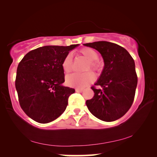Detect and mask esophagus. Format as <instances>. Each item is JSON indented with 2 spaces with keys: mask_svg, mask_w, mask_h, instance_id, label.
Returning a JSON list of instances; mask_svg holds the SVG:
<instances>
[{
  "mask_svg": "<svg viewBox=\"0 0 157 157\" xmlns=\"http://www.w3.org/2000/svg\"><path fill=\"white\" fill-rule=\"evenodd\" d=\"M75 91L77 92H78V93H82V92L83 91V89H76Z\"/></svg>",
  "mask_w": 157,
  "mask_h": 157,
  "instance_id": "esophagus-1",
  "label": "esophagus"
}]
</instances>
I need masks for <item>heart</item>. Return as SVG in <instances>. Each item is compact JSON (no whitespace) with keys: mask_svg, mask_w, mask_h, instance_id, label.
<instances>
[{"mask_svg":"<svg viewBox=\"0 0 157 157\" xmlns=\"http://www.w3.org/2000/svg\"><path fill=\"white\" fill-rule=\"evenodd\" d=\"M83 56L89 61L87 69H91L94 71H98L100 69V63L96 60L98 58V54L94 49L89 47H84L79 51ZM61 67L63 71L66 73H70L73 69V57L71 54H68L64 57L61 63ZM94 80V75L91 72L83 74L73 73L66 77V82L68 86L72 87L82 89L93 82Z\"/></svg>","mask_w":157,"mask_h":157,"instance_id":"heart-1","label":"heart"}]
</instances>
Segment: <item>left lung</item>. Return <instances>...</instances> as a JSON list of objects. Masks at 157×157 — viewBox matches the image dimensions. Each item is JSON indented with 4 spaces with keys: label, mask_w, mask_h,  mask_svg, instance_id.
Wrapping results in <instances>:
<instances>
[{
    "label": "left lung",
    "mask_w": 157,
    "mask_h": 157,
    "mask_svg": "<svg viewBox=\"0 0 157 157\" xmlns=\"http://www.w3.org/2000/svg\"><path fill=\"white\" fill-rule=\"evenodd\" d=\"M84 45L100 52L105 64L95 86H91L94 96L86 101V105L101 120L115 121L133 104L138 84L135 62L126 49L115 43L98 41Z\"/></svg>",
    "instance_id": "left-lung-1"
}]
</instances>
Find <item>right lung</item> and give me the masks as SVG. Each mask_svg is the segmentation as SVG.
<instances>
[{"instance_id":"obj_1","label":"right lung","mask_w":157,"mask_h":157,"mask_svg":"<svg viewBox=\"0 0 157 157\" xmlns=\"http://www.w3.org/2000/svg\"><path fill=\"white\" fill-rule=\"evenodd\" d=\"M78 45L38 47L19 62L15 79L19 104L34 121L51 122L65 111L69 96L75 91L62 84L65 79L61 63Z\"/></svg>"}]
</instances>
